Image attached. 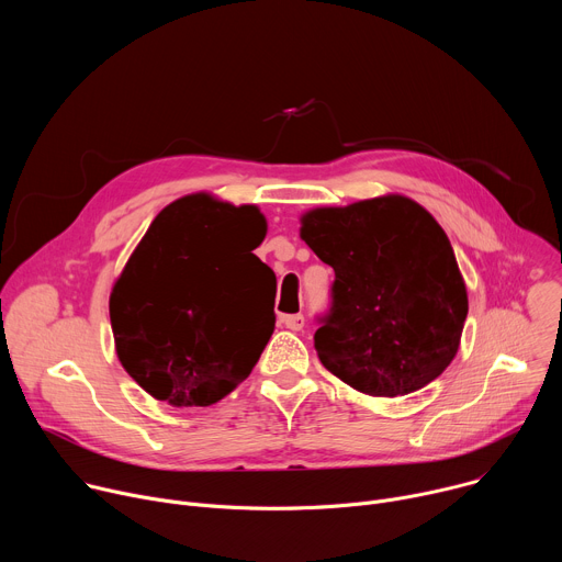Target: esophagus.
I'll return each instance as SVG.
<instances>
[{"instance_id":"obj_1","label":"esophagus","mask_w":562,"mask_h":562,"mask_svg":"<svg viewBox=\"0 0 562 562\" xmlns=\"http://www.w3.org/2000/svg\"><path fill=\"white\" fill-rule=\"evenodd\" d=\"M282 323L286 329L291 331H300L304 327V315L302 313H293V315H282Z\"/></svg>"}]
</instances>
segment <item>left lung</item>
Segmentation results:
<instances>
[{"mask_svg":"<svg viewBox=\"0 0 562 562\" xmlns=\"http://www.w3.org/2000/svg\"><path fill=\"white\" fill-rule=\"evenodd\" d=\"M300 237L334 267L331 313L315 351L349 386L407 395L456 358L469 311L447 233L412 198L389 193L300 217Z\"/></svg>","mask_w":562,"mask_h":562,"instance_id":"8db88e82","label":"left lung"}]
</instances>
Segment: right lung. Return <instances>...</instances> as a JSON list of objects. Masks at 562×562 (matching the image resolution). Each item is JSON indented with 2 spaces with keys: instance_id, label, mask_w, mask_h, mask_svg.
Returning a JSON list of instances; mask_svg holds the SVG:
<instances>
[{
  "instance_id": "obj_1",
  "label": "right lung",
  "mask_w": 562,
  "mask_h": 562,
  "mask_svg": "<svg viewBox=\"0 0 562 562\" xmlns=\"http://www.w3.org/2000/svg\"><path fill=\"white\" fill-rule=\"evenodd\" d=\"M265 235L258 206L211 193L155 215L109 300L117 358L148 395L209 407L249 378L276 327Z\"/></svg>"
}]
</instances>
